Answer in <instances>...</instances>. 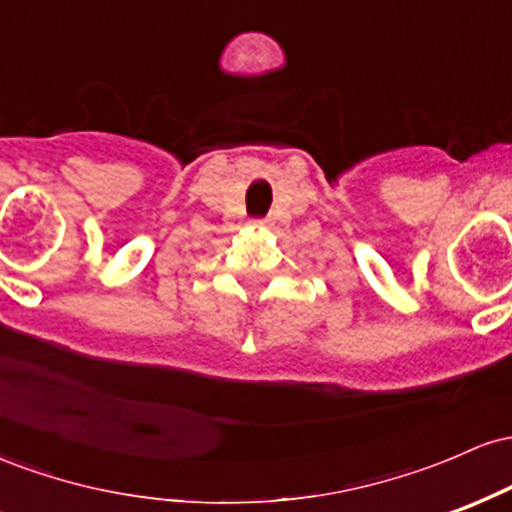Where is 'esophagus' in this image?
<instances>
[{
    "instance_id": "esophagus-1",
    "label": "esophagus",
    "mask_w": 512,
    "mask_h": 512,
    "mask_svg": "<svg viewBox=\"0 0 512 512\" xmlns=\"http://www.w3.org/2000/svg\"><path fill=\"white\" fill-rule=\"evenodd\" d=\"M252 226H255V228H267V226H269V221L257 219V221H252Z\"/></svg>"
}]
</instances>
